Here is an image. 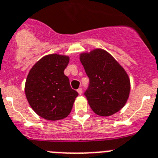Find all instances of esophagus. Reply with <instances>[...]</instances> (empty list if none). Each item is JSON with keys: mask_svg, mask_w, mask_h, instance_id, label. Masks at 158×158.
I'll list each match as a JSON object with an SVG mask.
<instances>
[{"mask_svg": "<svg viewBox=\"0 0 158 158\" xmlns=\"http://www.w3.org/2000/svg\"><path fill=\"white\" fill-rule=\"evenodd\" d=\"M77 93L81 95V94H82V89H81V88H79V89H77Z\"/></svg>", "mask_w": 158, "mask_h": 158, "instance_id": "34e87169", "label": "esophagus"}]
</instances>
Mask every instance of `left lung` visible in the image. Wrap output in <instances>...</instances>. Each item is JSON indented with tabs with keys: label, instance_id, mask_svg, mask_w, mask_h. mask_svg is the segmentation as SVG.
<instances>
[{
	"label": "left lung",
	"instance_id": "8db88e82",
	"mask_svg": "<svg viewBox=\"0 0 158 158\" xmlns=\"http://www.w3.org/2000/svg\"><path fill=\"white\" fill-rule=\"evenodd\" d=\"M80 60L89 78L85 95L93 111L108 117L121 110L130 92V81L123 67L102 48L82 52Z\"/></svg>",
	"mask_w": 158,
	"mask_h": 158
}]
</instances>
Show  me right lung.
<instances>
[{"label": "right lung", "mask_w": 158, "mask_h": 158, "mask_svg": "<svg viewBox=\"0 0 158 158\" xmlns=\"http://www.w3.org/2000/svg\"><path fill=\"white\" fill-rule=\"evenodd\" d=\"M69 61V57L65 55H46L32 67L27 76L25 92L28 102L44 119L65 118L78 96L64 73Z\"/></svg>", "instance_id": "add662e5"}]
</instances>
